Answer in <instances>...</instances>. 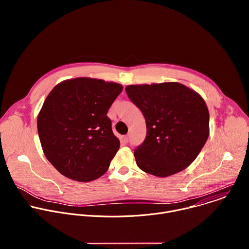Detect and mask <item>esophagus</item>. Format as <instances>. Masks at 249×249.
<instances>
[{"instance_id": "1", "label": "esophagus", "mask_w": 249, "mask_h": 249, "mask_svg": "<svg viewBox=\"0 0 249 249\" xmlns=\"http://www.w3.org/2000/svg\"><path fill=\"white\" fill-rule=\"evenodd\" d=\"M122 141H123V143H124V144H127V143H128V141H129V135H125V136H123Z\"/></svg>"}]
</instances>
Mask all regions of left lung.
<instances>
[{
	"label": "left lung",
	"instance_id": "8db88e82",
	"mask_svg": "<svg viewBox=\"0 0 249 249\" xmlns=\"http://www.w3.org/2000/svg\"><path fill=\"white\" fill-rule=\"evenodd\" d=\"M125 90L146 120V139L134 152L139 168L166 177L188 167L210 134L203 97L175 82L130 85Z\"/></svg>",
	"mask_w": 249,
	"mask_h": 249
}]
</instances>
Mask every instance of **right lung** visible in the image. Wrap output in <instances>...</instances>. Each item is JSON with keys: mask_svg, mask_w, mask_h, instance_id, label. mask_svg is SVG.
<instances>
[{"mask_svg": "<svg viewBox=\"0 0 249 249\" xmlns=\"http://www.w3.org/2000/svg\"><path fill=\"white\" fill-rule=\"evenodd\" d=\"M122 89L114 82L76 78L49 92L37 130L45 157L61 174L89 182L107 171L120 142L106 114Z\"/></svg>", "mask_w": 249, "mask_h": 249, "instance_id": "1", "label": "right lung"}]
</instances>
